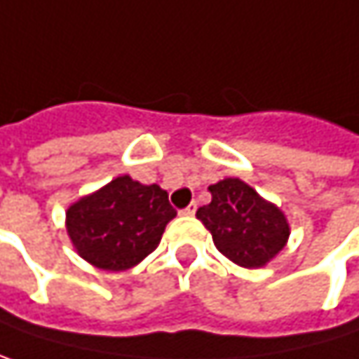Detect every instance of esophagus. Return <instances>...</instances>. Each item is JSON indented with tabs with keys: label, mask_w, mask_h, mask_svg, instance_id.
<instances>
[{
	"label": "esophagus",
	"mask_w": 359,
	"mask_h": 359,
	"mask_svg": "<svg viewBox=\"0 0 359 359\" xmlns=\"http://www.w3.org/2000/svg\"><path fill=\"white\" fill-rule=\"evenodd\" d=\"M195 212H197V203H191V205H187L180 213H182V215H193Z\"/></svg>",
	"instance_id": "1"
}]
</instances>
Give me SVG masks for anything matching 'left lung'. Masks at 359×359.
I'll return each instance as SVG.
<instances>
[{"label":"left lung","instance_id":"1","mask_svg":"<svg viewBox=\"0 0 359 359\" xmlns=\"http://www.w3.org/2000/svg\"><path fill=\"white\" fill-rule=\"evenodd\" d=\"M212 203L197 217L212 232L213 245L241 267H263L285 246L290 226L281 210L259 197L241 179H224L210 187Z\"/></svg>","mask_w":359,"mask_h":359}]
</instances>
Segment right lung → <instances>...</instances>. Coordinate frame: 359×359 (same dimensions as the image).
<instances>
[{
	"mask_svg": "<svg viewBox=\"0 0 359 359\" xmlns=\"http://www.w3.org/2000/svg\"><path fill=\"white\" fill-rule=\"evenodd\" d=\"M175 215L164 189L125 175L74 203L67 210V232L88 263L125 271L158 246Z\"/></svg>",
	"mask_w": 359,
	"mask_h": 359,
	"instance_id": "obj_1",
	"label": "right lung"
}]
</instances>
